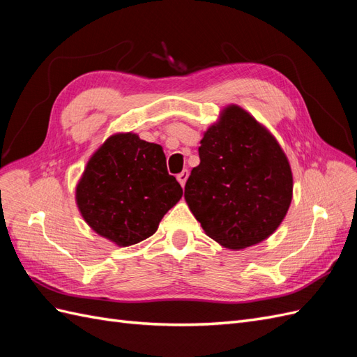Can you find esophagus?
Masks as SVG:
<instances>
[{
  "label": "esophagus",
  "mask_w": 357,
  "mask_h": 357,
  "mask_svg": "<svg viewBox=\"0 0 357 357\" xmlns=\"http://www.w3.org/2000/svg\"><path fill=\"white\" fill-rule=\"evenodd\" d=\"M188 177H189V171L188 169H183L180 174H177V180H178V183L181 185V188H185L186 181H188Z\"/></svg>",
  "instance_id": "obj_1"
}]
</instances>
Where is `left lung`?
Wrapping results in <instances>:
<instances>
[{
  "label": "left lung",
  "instance_id": "8db88e82",
  "mask_svg": "<svg viewBox=\"0 0 357 357\" xmlns=\"http://www.w3.org/2000/svg\"><path fill=\"white\" fill-rule=\"evenodd\" d=\"M198 152L185 199L204 232L231 250L271 236L290 207L294 176L268 128L229 104L204 132Z\"/></svg>",
  "mask_w": 357,
  "mask_h": 357
}]
</instances>
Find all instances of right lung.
I'll list each match as a JSON object with an SVG mask.
<instances>
[{"mask_svg": "<svg viewBox=\"0 0 357 357\" xmlns=\"http://www.w3.org/2000/svg\"><path fill=\"white\" fill-rule=\"evenodd\" d=\"M183 189L167 171L164 149L134 132H116L95 150L75 186L83 220L119 247L158 231Z\"/></svg>", "mask_w": 357, "mask_h": 357, "instance_id": "1", "label": "right lung"}]
</instances>
